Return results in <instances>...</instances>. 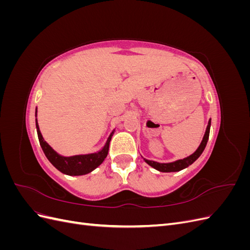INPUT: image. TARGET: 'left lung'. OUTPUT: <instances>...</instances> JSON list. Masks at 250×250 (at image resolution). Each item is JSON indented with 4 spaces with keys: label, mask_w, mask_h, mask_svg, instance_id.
Instances as JSON below:
<instances>
[{
    "label": "left lung",
    "mask_w": 250,
    "mask_h": 250,
    "mask_svg": "<svg viewBox=\"0 0 250 250\" xmlns=\"http://www.w3.org/2000/svg\"><path fill=\"white\" fill-rule=\"evenodd\" d=\"M209 128H210V120L208 121V125L207 127L206 133H204V137L202 139V142L200 144V146L198 147V149L196 150L192 155L184 158V160H179V161H176L174 163H169V164H160V163H156V162H153V161H148V160H145V162L148 165H150L152 168H154L158 171H161V172H176V171H180V170H183V169L188 167V166L192 165L196 160H197V158L203 152L204 148H206L207 143L208 141Z\"/></svg>",
    "instance_id": "left-lung-1"
}]
</instances>
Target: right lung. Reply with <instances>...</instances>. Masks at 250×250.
Segmentation results:
<instances>
[{
	"label": "right lung",
	"instance_id": "obj_1",
	"mask_svg": "<svg viewBox=\"0 0 250 250\" xmlns=\"http://www.w3.org/2000/svg\"><path fill=\"white\" fill-rule=\"evenodd\" d=\"M35 116H36V112H35ZM36 129H37V135H39L41 147L43 151L44 155L47 156L50 163L54 166L57 170H59L60 172H62L64 174H67V175H74V176L84 175V174L92 172L98 167V166H100L103 163L105 157H106L108 154L109 142L111 140L112 134L109 135V138L106 142V145H105L104 148L101 151H99L98 153L65 157L56 153L55 151L48 145L46 141L43 140L42 135L40 131V127H39V124H37V121H36Z\"/></svg>",
	"mask_w": 250,
	"mask_h": 250
}]
</instances>
